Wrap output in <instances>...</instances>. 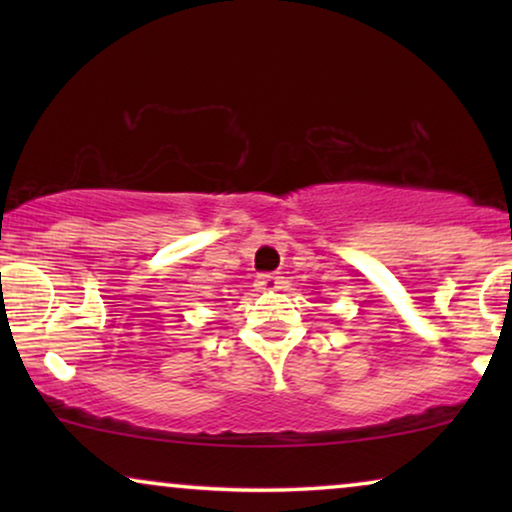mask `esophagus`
<instances>
[{
  "mask_svg": "<svg viewBox=\"0 0 512 512\" xmlns=\"http://www.w3.org/2000/svg\"><path fill=\"white\" fill-rule=\"evenodd\" d=\"M282 284H284V279L279 277V275H272V272H265V275H258L256 277V289L258 291H277V289H282Z\"/></svg>",
  "mask_w": 512,
  "mask_h": 512,
  "instance_id": "esophagus-1",
  "label": "esophagus"
}]
</instances>
